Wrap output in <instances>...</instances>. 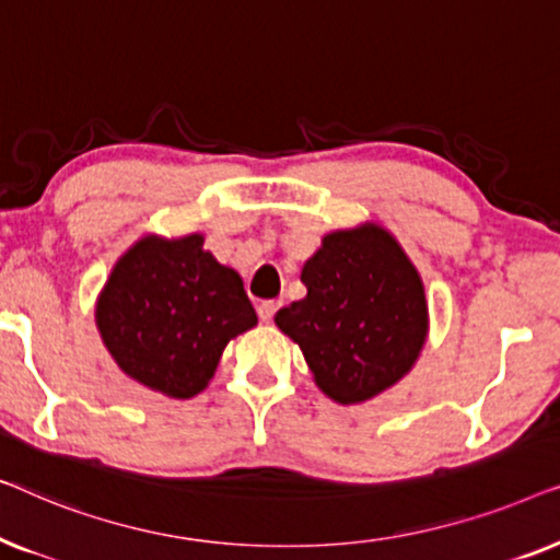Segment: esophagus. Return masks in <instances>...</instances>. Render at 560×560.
Returning a JSON list of instances; mask_svg holds the SVG:
<instances>
[{"instance_id": "esophagus-1", "label": "esophagus", "mask_w": 560, "mask_h": 560, "mask_svg": "<svg viewBox=\"0 0 560 560\" xmlns=\"http://www.w3.org/2000/svg\"><path fill=\"white\" fill-rule=\"evenodd\" d=\"M278 308H280V301H262L257 305V313H259V318H262V320H272L275 313H278Z\"/></svg>"}]
</instances>
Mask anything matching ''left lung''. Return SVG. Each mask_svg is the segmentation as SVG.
<instances>
[{
  "label": "left lung",
  "instance_id": "left-lung-1",
  "mask_svg": "<svg viewBox=\"0 0 560 560\" xmlns=\"http://www.w3.org/2000/svg\"><path fill=\"white\" fill-rule=\"evenodd\" d=\"M301 280L308 295L280 308L275 324L331 400L364 402L408 374L425 343L428 303L393 234L372 224L328 234Z\"/></svg>",
  "mask_w": 560,
  "mask_h": 560
}]
</instances>
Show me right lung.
<instances>
[{
	"mask_svg": "<svg viewBox=\"0 0 560 560\" xmlns=\"http://www.w3.org/2000/svg\"><path fill=\"white\" fill-rule=\"evenodd\" d=\"M121 372L188 400L209 385L221 351L257 324L242 278L203 249V236H144L119 259L96 305Z\"/></svg>",
	"mask_w": 560,
	"mask_h": 560,
	"instance_id": "add662e5",
	"label": "right lung"
}]
</instances>
